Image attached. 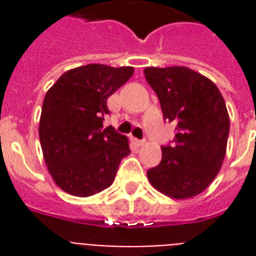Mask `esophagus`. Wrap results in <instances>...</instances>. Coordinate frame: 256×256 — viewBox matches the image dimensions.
I'll return each instance as SVG.
<instances>
[{
	"mask_svg": "<svg viewBox=\"0 0 256 256\" xmlns=\"http://www.w3.org/2000/svg\"><path fill=\"white\" fill-rule=\"evenodd\" d=\"M136 144H138V146H144V144H146V140H136Z\"/></svg>",
	"mask_w": 256,
	"mask_h": 256,
	"instance_id": "obj_1",
	"label": "esophagus"
}]
</instances>
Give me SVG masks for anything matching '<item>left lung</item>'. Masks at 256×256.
Masks as SVG:
<instances>
[{
  "instance_id": "1",
  "label": "left lung",
  "mask_w": 256,
  "mask_h": 256,
  "mask_svg": "<svg viewBox=\"0 0 256 256\" xmlns=\"http://www.w3.org/2000/svg\"><path fill=\"white\" fill-rule=\"evenodd\" d=\"M148 84L160 102L164 120L175 126L172 144L148 171L152 186L170 198H191L206 190L222 168L230 118L212 81L183 66L146 68Z\"/></svg>"
}]
</instances>
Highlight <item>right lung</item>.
Wrapping results in <instances>:
<instances>
[{
	"label": "right lung",
	"mask_w": 256,
	"mask_h": 256,
	"mask_svg": "<svg viewBox=\"0 0 256 256\" xmlns=\"http://www.w3.org/2000/svg\"><path fill=\"white\" fill-rule=\"evenodd\" d=\"M134 73L132 66L92 64L72 69L48 90L40 120V140L54 182L76 196H92L114 182L130 154L128 140L112 126L108 98Z\"/></svg>",
	"instance_id": "add662e5"
}]
</instances>
